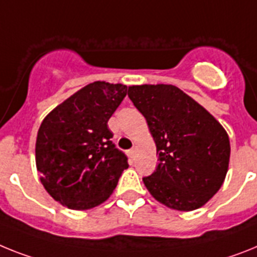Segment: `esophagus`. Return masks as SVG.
Masks as SVG:
<instances>
[{"label":"esophagus","mask_w":257,"mask_h":257,"mask_svg":"<svg viewBox=\"0 0 257 257\" xmlns=\"http://www.w3.org/2000/svg\"><path fill=\"white\" fill-rule=\"evenodd\" d=\"M128 154H129V157H131V158L135 159V157H136V149L135 148L131 149V150H129V152H128Z\"/></svg>","instance_id":"1"}]
</instances>
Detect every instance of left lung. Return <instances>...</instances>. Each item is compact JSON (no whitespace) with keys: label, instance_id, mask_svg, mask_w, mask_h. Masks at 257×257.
<instances>
[{"label":"left lung","instance_id":"8db88e82","mask_svg":"<svg viewBox=\"0 0 257 257\" xmlns=\"http://www.w3.org/2000/svg\"><path fill=\"white\" fill-rule=\"evenodd\" d=\"M128 96L157 146L158 166L142 178L150 195L180 212L205 205L227 174L230 140L223 126L176 86H129Z\"/></svg>","mask_w":257,"mask_h":257}]
</instances>
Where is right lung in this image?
<instances>
[{
	"mask_svg": "<svg viewBox=\"0 0 257 257\" xmlns=\"http://www.w3.org/2000/svg\"><path fill=\"white\" fill-rule=\"evenodd\" d=\"M126 91L121 83L92 82L49 112L39 128L35 154L40 182L69 209L100 205L129 167L107 125Z\"/></svg>",
	"mask_w": 257,
	"mask_h": 257,
	"instance_id": "right-lung-1",
	"label": "right lung"
}]
</instances>
